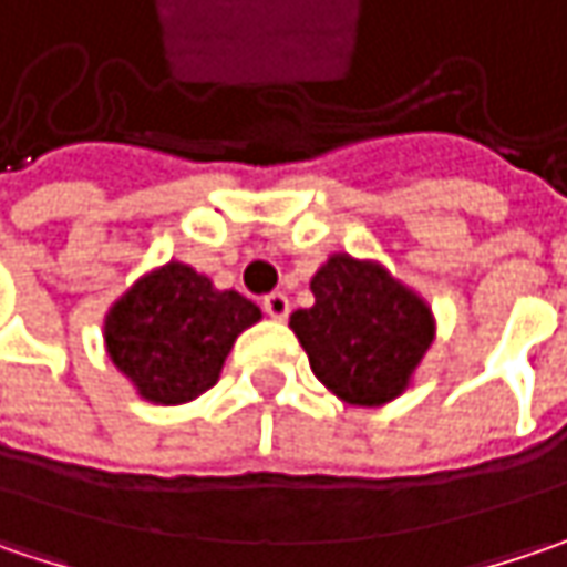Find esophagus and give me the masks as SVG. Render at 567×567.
I'll return each instance as SVG.
<instances>
[{
	"mask_svg": "<svg viewBox=\"0 0 567 567\" xmlns=\"http://www.w3.org/2000/svg\"><path fill=\"white\" fill-rule=\"evenodd\" d=\"M262 311L272 317V320H285L288 311H291V305H288V298H285L282 291H272V295L262 298Z\"/></svg>",
	"mask_w": 567,
	"mask_h": 567,
	"instance_id": "1",
	"label": "esophagus"
}]
</instances>
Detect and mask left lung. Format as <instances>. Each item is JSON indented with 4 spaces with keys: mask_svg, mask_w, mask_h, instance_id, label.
I'll use <instances>...</instances> for the list:
<instances>
[{
    "mask_svg": "<svg viewBox=\"0 0 567 567\" xmlns=\"http://www.w3.org/2000/svg\"><path fill=\"white\" fill-rule=\"evenodd\" d=\"M315 305L288 327L308 352L311 372L340 401L379 408L394 401L430 350L436 323L426 301L382 262L333 252L311 279Z\"/></svg>",
    "mask_w": 567,
    "mask_h": 567,
    "instance_id": "obj_1",
    "label": "left lung"
}]
</instances>
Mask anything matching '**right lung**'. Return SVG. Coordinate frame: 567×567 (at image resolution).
<instances>
[{"label":"right lung","mask_w":567,"mask_h":567,"mask_svg":"<svg viewBox=\"0 0 567 567\" xmlns=\"http://www.w3.org/2000/svg\"><path fill=\"white\" fill-rule=\"evenodd\" d=\"M240 291H220L185 262H166L131 285L105 315V350L153 404H185L220 375L234 340L259 320Z\"/></svg>","instance_id":"right-lung-1"}]
</instances>
